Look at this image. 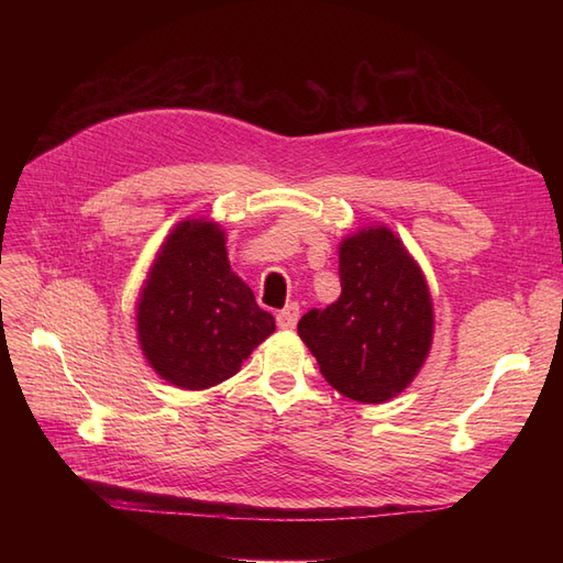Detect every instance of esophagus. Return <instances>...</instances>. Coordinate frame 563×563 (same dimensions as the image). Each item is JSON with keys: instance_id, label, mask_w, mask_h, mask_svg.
Returning <instances> with one entry per match:
<instances>
[{"instance_id": "1", "label": "esophagus", "mask_w": 563, "mask_h": 563, "mask_svg": "<svg viewBox=\"0 0 563 563\" xmlns=\"http://www.w3.org/2000/svg\"><path fill=\"white\" fill-rule=\"evenodd\" d=\"M298 317H300V308H298V305H296V302L286 305V308L277 314V327H279L282 331H294L296 323H298Z\"/></svg>"}]
</instances>
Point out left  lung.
I'll return each mask as SVG.
<instances>
[{
  "mask_svg": "<svg viewBox=\"0 0 563 563\" xmlns=\"http://www.w3.org/2000/svg\"><path fill=\"white\" fill-rule=\"evenodd\" d=\"M338 258V300L302 314L298 335L340 395L385 404L416 380L430 356V286L418 261L385 225L347 234Z\"/></svg>",
  "mask_w": 563,
  "mask_h": 563,
  "instance_id": "8db88e82",
  "label": "left lung"
}]
</instances>
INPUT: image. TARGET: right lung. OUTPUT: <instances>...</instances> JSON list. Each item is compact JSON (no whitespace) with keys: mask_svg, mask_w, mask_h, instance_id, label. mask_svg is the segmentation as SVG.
Masks as SVG:
<instances>
[{"mask_svg":"<svg viewBox=\"0 0 563 563\" xmlns=\"http://www.w3.org/2000/svg\"><path fill=\"white\" fill-rule=\"evenodd\" d=\"M225 242L213 218L180 220L135 300V333L147 366L180 389L199 391L232 378L275 333V317L232 272Z\"/></svg>","mask_w":563,"mask_h":563,"instance_id":"add662e5","label":"right lung"}]
</instances>
